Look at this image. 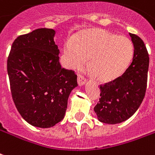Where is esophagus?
I'll return each mask as SVG.
<instances>
[{
	"instance_id": "1",
	"label": "esophagus",
	"mask_w": 155,
	"mask_h": 155,
	"mask_svg": "<svg viewBox=\"0 0 155 155\" xmlns=\"http://www.w3.org/2000/svg\"><path fill=\"white\" fill-rule=\"evenodd\" d=\"M77 82H78V84H79V86H83L85 84L86 80L84 79V76H82V75H78Z\"/></svg>"
}]
</instances>
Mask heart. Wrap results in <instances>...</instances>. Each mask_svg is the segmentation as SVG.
I'll return each instance as SVG.
<instances>
[{
	"mask_svg": "<svg viewBox=\"0 0 155 155\" xmlns=\"http://www.w3.org/2000/svg\"><path fill=\"white\" fill-rule=\"evenodd\" d=\"M66 64L80 69L89 59L88 68L97 80L109 82L124 72L134 54L132 41L103 29H92L64 45Z\"/></svg>",
	"mask_w": 155,
	"mask_h": 155,
	"instance_id": "b5f03b06",
	"label": "heart"
}]
</instances>
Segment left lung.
<instances>
[{"label":"left lung","instance_id":"left-lung-1","mask_svg":"<svg viewBox=\"0 0 155 155\" xmlns=\"http://www.w3.org/2000/svg\"><path fill=\"white\" fill-rule=\"evenodd\" d=\"M134 46L133 62L115 80L100 86L101 98L94 107L97 120L116 124L133 116L146 94L149 69L148 52L143 41L129 33Z\"/></svg>","mask_w":155,"mask_h":155}]
</instances>
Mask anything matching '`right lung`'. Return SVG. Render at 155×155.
I'll list each match as a JSON object with an SVG mask.
<instances>
[{
	"instance_id": "right-lung-1",
	"label": "right lung",
	"mask_w": 155,
	"mask_h": 155,
	"mask_svg": "<svg viewBox=\"0 0 155 155\" xmlns=\"http://www.w3.org/2000/svg\"><path fill=\"white\" fill-rule=\"evenodd\" d=\"M55 31L39 28L19 35L7 60L11 94L21 116L32 126L51 127L62 121L77 75L62 68Z\"/></svg>"
}]
</instances>
